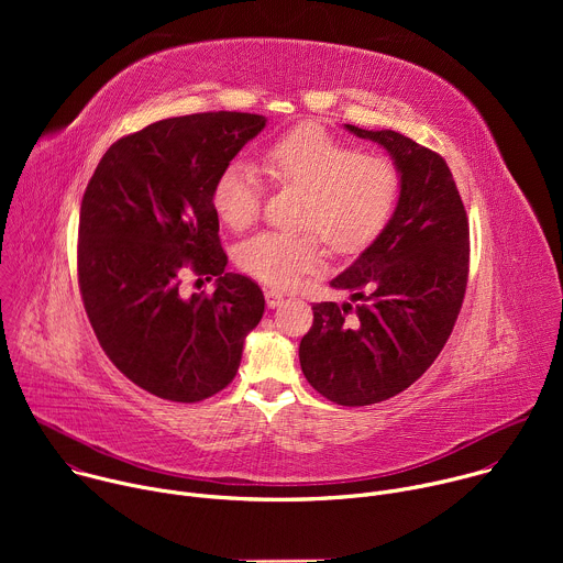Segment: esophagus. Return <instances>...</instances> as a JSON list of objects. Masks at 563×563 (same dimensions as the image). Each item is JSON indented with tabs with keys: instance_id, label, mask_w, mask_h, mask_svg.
Wrapping results in <instances>:
<instances>
[{
	"instance_id": "esophagus-1",
	"label": "esophagus",
	"mask_w": 563,
	"mask_h": 563,
	"mask_svg": "<svg viewBox=\"0 0 563 563\" xmlns=\"http://www.w3.org/2000/svg\"><path fill=\"white\" fill-rule=\"evenodd\" d=\"M265 300H267V305L274 309V307H278V305H283V300H285V296L280 294V291H276V289H269V291H265Z\"/></svg>"
}]
</instances>
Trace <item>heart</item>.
Wrapping results in <instances>:
<instances>
[{"mask_svg": "<svg viewBox=\"0 0 563 563\" xmlns=\"http://www.w3.org/2000/svg\"><path fill=\"white\" fill-rule=\"evenodd\" d=\"M263 172L272 185L305 194L300 227L311 229L298 235L265 231L240 245L238 265L280 289L296 287L323 263L320 238L343 256L365 250L387 224L400 191L391 157L358 153L316 126H298L272 142L263 153ZM211 198L220 220L243 231L261 213V176L235 159L218 176Z\"/></svg>", "mask_w": 563, "mask_h": 563, "instance_id": "obj_1", "label": "heart"}]
</instances>
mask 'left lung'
Segmentation results:
<instances>
[{
  "label": "left lung",
  "mask_w": 563,
  "mask_h": 563,
  "mask_svg": "<svg viewBox=\"0 0 563 563\" xmlns=\"http://www.w3.org/2000/svg\"><path fill=\"white\" fill-rule=\"evenodd\" d=\"M345 129L380 144L400 174L396 209L330 285L352 302H313L298 356L309 385L339 406L410 387L448 343L467 285V216L445 159L396 131Z\"/></svg>",
  "instance_id": "8db88e82"
}]
</instances>
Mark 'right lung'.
<instances>
[{"label": "right lung", "instance_id": "1", "mask_svg": "<svg viewBox=\"0 0 563 563\" xmlns=\"http://www.w3.org/2000/svg\"><path fill=\"white\" fill-rule=\"evenodd\" d=\"M267 120L213 111L159 120L109 146L79 209L77 280L111 363L153 396L198 404L224 389L265 296L224 272L213 185ZM189 268L211 296L185 297Z\"/></svg>", "mask_w": 563, "mask_h": 563}]
</instances>
